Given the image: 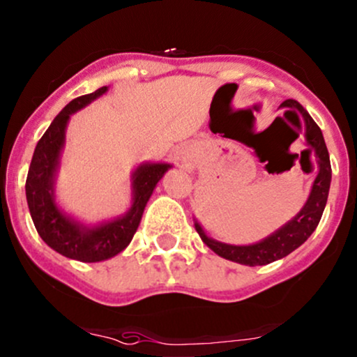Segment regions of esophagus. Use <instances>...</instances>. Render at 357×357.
Here are the masks:
<instances>
[{
  "label": "esophagus",
  "mask_w": 357,
  "mask_h": 357,
  "mask_svg": "<svg viewBox=\"0 0 357 357\" xmlns=\"http://www.w3.org/2000/svg\"><path fill=\"white\" fill-rule=\"evenodd\" d=\"M174 159H176V164H178V167L185 169V171H195L197 169V145L195 144H185L181 145L178 150H176L174 153Z\"/></svg>",
  "instance_id": "esophagus-1"
}]
</instances>
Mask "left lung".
I'll list each match as a JSON object with an SVG mask.
<instances>
[{
  "mask_svg": "<svg viewBox=\"0 0 357 357\" xmlns=\"http://www.w3.org/2000/svg\"><path fill=\"white\" fill-rule=\"evenodd\" d=\"M280 107H286L287 112H291V114L294 116H298L296 112L301 114L303 123H305V140L307 145L306 152L313 153L314 162H317L318 167L317 178H314L313 186H311L310 197H307L303 208L299 210L289 222L284 224L282 227L273 231L272 234L267 236L265 239H261V241L253 243V245H227V243L217 241V239L210 238L197 219H193L195 229H197V232L200 234L202 241H204L213 253L226 258V260L236 261V264L248 265V267L267 265L275 260H280V258L292 253L296 248L301 246L303 243L313 234L318 222H320L325 205H327L330 181H332V167H330L328 150L327 145H325L321 130L318 128V125L313 121V118L307 114L305 107H303L298 100L287 99L280 104Z\"/></svg>",
  "mask_w": 357,
  "mask_h": 357,
  "instance_id": "left-lung-1",
  "label": "left lung"
}]
</instances>
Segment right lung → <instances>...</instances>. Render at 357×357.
Returning <instances> with one entry per match:
<instances>
[{
	"mask_svg": "<svg viewBox=\"0 0 357 357\" xmlns=\"http://www.w3.org/2000/svg\"><path fill=\"white\" fill-rule=\"evenodd\" d=\"M109 87H100L77 97L52 119L33 150L25 195L37 232L47 246L71 260L96 264L109 260L130 245L140 226L147 202L157 183L172 166L167 162H142L131 172V205L123 215L97 224H84L66 213L56 202V176L61 167L66 142V126L71 114L102 97Z\"/></svg>",
	"mask_w": 357,
	"mask_h": 357,
	"instance_id": "add662e5",
	"label": "right lung"
}]
</instances>
